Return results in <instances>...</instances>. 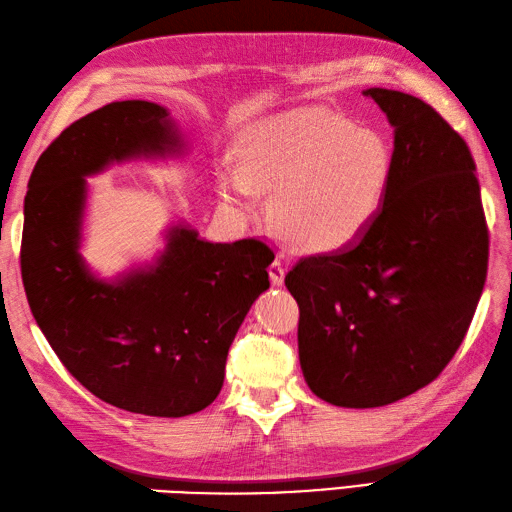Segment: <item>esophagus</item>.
I'll return each mask as SVG.
<instances>
[{
	"label": "esophagus",
	"instance_id": "esophagus-1",
	"mask_svg": "<svg viewBox=\"0 0 512 512\" xmlns=\"http://www.w3.org/2000/svg\"><path fill=\"white\" fill-rule=\"evenodd\" d=\"M285 274H287V267H285V263H280V260H274V263L269 265V280H271V285L280 287L282 282H285Z\"/></svg>",
	"mask_w": 512,
	"mask_h": 512
}]
</instances>
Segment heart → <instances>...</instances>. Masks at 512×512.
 <instances>
[{
    "instance_id": "1",
    "label": "heart",
    "mask_w": 512,
    "mask_h": 512,
    "mask_svg": "<svg viewBox=\"0 0 512 512\" xmlns=\"http://www.w3.org/2000/svg\"><path fill=\"white\" fill-rule=\"evenodd\" d=\"M392 177L381 133L355 127L320 105L265 118L249 129L236 166L219 173V199L238 221H254L258 192L274 190L271 219L304 252H335L368 230Z\"/></svg>"
}]
</instances>
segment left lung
I'll list each match as a JSON object with an SVG mask.
<instances>
[{
	"label": "left lung",
	"instance_id": "left-lung-1",
	"mask_svg": "<svg viewBox=\"0 0 512 512\" xmlns=\"http://www.w3.org/2000/svg\"><path fill=\"white\" fill-rule=\"evenodd\" d=\"M394 129L383 206L357 241L302 258L285 285L300 306L304 381L337 407H381L425 388L469 331L488 230L467 142L416 96L370 87Z\"/></svg>",
	"mask_w": 512,
	"mask_h": 512
}]
</instances>
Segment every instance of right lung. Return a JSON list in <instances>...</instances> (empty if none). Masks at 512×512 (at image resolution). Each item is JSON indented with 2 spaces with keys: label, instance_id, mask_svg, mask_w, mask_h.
I'll return each mask as SVG.
<instances>
[{
  "label": "right lung",
  "instance_id": "right-lung-1",
  "mask_svg": "<svg viewBox=\"0 0 512 512\" xmlns=\"http://www.w3.org/2000/svg\"><path fill=\"white\" fill-rule=\"evenodd\" d=\"M186 153L166 107L109 102L43 151L24 201L21 278L41 333L100 401L144 416H188L217 399L227 350L269 289L274 260L256 238L212 243L173 221L151 263L109 280L89 269L81 254L87 177Z\"/></svg>",
  "mask_w": 512,
  "mask_h": 512
}]
</instances>
